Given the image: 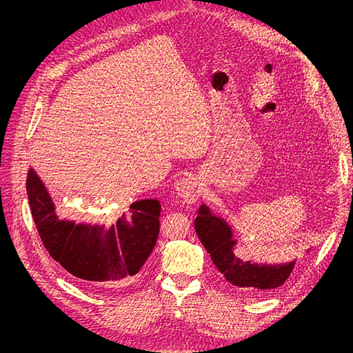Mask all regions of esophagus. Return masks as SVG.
<instances>
[{
  "label": "esophagus",
  "mask_w": 353,
  "mask_h": 353,
  "mask_svg": "<svg viewBox=\"0 0 353 353\" xmlns=\"http://www.w3.org/2000/svg\"><path fill=\"white\" fill-rule=\"evenodd\" d=\"M174 189L177 194L186 201V203H194L201 192V184L196 176L186 174L181 176L176 183H174Z\"/></svg>",
  "instance_id": "obj_1"
}]
</instances>
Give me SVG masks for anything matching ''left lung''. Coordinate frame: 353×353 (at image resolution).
<instances>
[{"instance_id":"1","label":"left lung","mask_w":353,"mask_h":353,"mask_svg":"<svg viewBox=\"0 0 353 353\" xmlns=\"http://www.w3.org/2000/svg\"><path fill=\"white\" fill-rule=\"evenodd\" d=\"M194 229L225 279L249 293L265 294L277 289L286 282L294 268V261L281 265H257L240 259L230 226L225 219L214 216L206 205L199 209Z\"/></svg>"}]
</instances>
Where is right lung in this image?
<instances>
[{
  "instance_id": "add662e5",
  "label": "right lung",
  "mask_w": 353,
  "mask_h": 353,
  "mask_svg": "<svg viewBox=\"0 0 353 353\" xmlns=\"http://www.w3.org/2000/svg\"><path fill=\"white\" fill-rule=\"evenodd\" d=\"M31 214L50 256L88 286H117L132 279L153 252L160 232V201H133L110 228L61 220L41 179L30 169Z\"/></svg>"
}]
</instances>
